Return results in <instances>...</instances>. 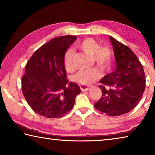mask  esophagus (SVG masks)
Listing matches in <instances>:
<instances>
[{
	"instance_id": "obj_1",
	"label": "esophagus",
	"mask_w": 155,
	"mask_h": 155,
	"mask_svg": "<svg viewBox=\"0 0 155 155\" xmlns=\"http://www.w3.org/2000/svg\"><path fill=\"white\" fill-rule=\"evenodd\" d=\"M89 88H90V87H88V86H85V85H81L80 86V89L82 91H88Z\"/></svg>"
}]
</instances>
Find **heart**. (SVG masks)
Here are the masks:
<instances>
[{
    "label": "heart",
    "mask_w": 155,
    "mask_h": 155,
    "mask_svg": "<svg viewBox=\"0 0 155 155\" xmlns=\"http://www.w3.org/2000/svg\"><path fill=\"white\" fill-rule=\"evenodd\" d=\"M76 47L91 57L94 64L102 70L106 69L111 63L112 52L109 47L100 46L98 41L94 39L86 38L78 42ZM73 57L74 52L72 50H68L64 54V64L67 71L73 69ZM99 77L100 73L96 69L81 70L73 77V81L80 85H88Z\"/></svg>",
    "instance_id": "1"
}]
</instances>
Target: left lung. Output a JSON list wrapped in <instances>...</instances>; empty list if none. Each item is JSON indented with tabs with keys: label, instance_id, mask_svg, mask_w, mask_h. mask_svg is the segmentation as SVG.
<instances>
[{
	"label": "left lung",
	"instance_id": "8db88e82",
	"mask_svg": "<svg viewBox=\"0 0 155 155\" xmlns=\"http://www.w3.org/2000/svg\"><path fill=\"white\" fill-rule=\"evenodd\" d=\"M116 68L100 81L102 96L94 107L109 116L128 113L140 102L145 90L142 65L132 50L109 36Z\"/></svg>",
	"mask_w": 155,
	"mask_h": 155
}]
</instances>
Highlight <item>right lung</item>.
<instances>
[{"instance_id":"right-lung-1","label":"right lung","mask_w":155,"mask_h":155,"mask_svg":"<svg viewBox=\"0 0 155 155\" xmlns=\"http://www.w3.org/2000/svg\"><path fill=\"white\" fill-rule=\"evenodd\" d=\"M77 36L54 38L33 54L22 78V90L34 111L48 118H59L71 110L81 93L77 83L67 79L64 57Z\"/></svg>"}]
</instances>
